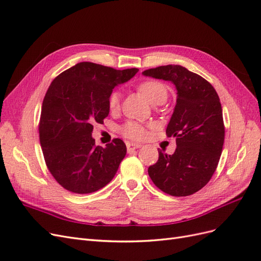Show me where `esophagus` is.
<instances>
[{"label":"esophagus","mask_w":261,"mask_h":261,"mask_svg":"<svg viewBox=\"0 0 261 261\" xmlns=\"http://www.w3.org/2000/svg\"><path fill=\"white\" fill-rule=\"evenodd\" d=\"M141 147V144H136V143H126V148H127V151H133V150L138 149Z\"/></svg>","instance_id":"esophagus-1"}]
</instances>
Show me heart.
<instances>
[{
    "label": "heart",
    "instance_id": "1",
    "mask_svg": "<svg viewBox=\"0 0 261 261\" xmlns=\"http://www.w3.org/2000/svg\"><path fill=\"white\" fill-rule=\"evenodd\" d=\"M139 91L144 94L145 98L152 105H158V103H163V102L167 100L168 98V87L165 86L160 81H146L144 83H141L138 86ZM120 99H121V94L118 91H113L111 94L109 96L108 100V105L110 110L112 111H115V110L118 109L120 107ZM120 133L125 137L130 138V139H141L146 134L145 127L143 125L138 122H134V121H128L124 123L122 126H120L118 128Z\"/></svg>",
    "mask_w": 261,
    "mask_h": 261
}]
</instances>
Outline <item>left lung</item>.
<instances>
[{"instance_id":"left-lung-1","label":"left lung","mask_w":261,"mask_h":261,"mask_svg":"<svg viewBox=\"0 0 261 261\" xmlns=\"http://www.w3.org/2000/svg\"><path fill=\"white\" fill-rule=\"evenodd\" d=\"M143 74L172 82L177 90L167 127V135L176 138L177 147L173 154L159 151L148 174L165 194L193 195L210 180L222 152L225 129L218 93L204 78L180 65L150 68Z\"/></svg>"}]
</instances>
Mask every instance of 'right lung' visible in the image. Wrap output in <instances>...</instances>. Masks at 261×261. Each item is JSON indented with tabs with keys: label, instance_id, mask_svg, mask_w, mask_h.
I'll use <instances>...</instances> for the list:
<instances>
[{
	"label": "right lung",
	"instance_id": "right-lung-1",
	"mask_svg": "<svg viewBox=\"0 0 261 261\" xmlns=\"http://www.w3.org/2000/svg\"><path fill=\"white\" fill-rule=\"evenodd\" d=\"M137 72L82 62L51 83L42 102L39 138L46 167L68 192H97L114 177L126 154L124 141L114 138L102 148L91 133L93 124H102L109 115L114 87Z\"/></svg>",
	"mask_w": 261,
	"mask_h": 261
}]
</instances>
